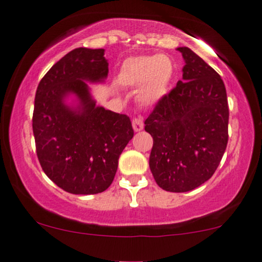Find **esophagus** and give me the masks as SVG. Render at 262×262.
Masks as SVG:
<instances>
[{"label":"esophagus","mask_w":262,"mask_h":262,"mask_svg":"<svg viewBox=\"0 0 262 262\" xmlns=\"http://www.w3.org/2000/svg\"><path fill=\"white\" fill-rule=\"evenodd\" d=\"M132 127H134V130L136 132L142 131L143 127H144V123H143V120L139 119V118H135V119L132 120Z\"/></svg>","instance_id":"esophagus-1"}]
</instances>
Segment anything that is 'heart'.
<instances>
[{"instance_id":"obj_1","label":"heart","mask_w":262,"mask_h":262,"mask_svg":"<svg viewBox=\"0 0 262 262\" xmlns=\"http://www.w3.org/2000/svg\"><path fill=\"white\" fill-rule=\"evenodd\" d=\"M174 71V62L166 55L139 56L121 64L117 81L132 88L141 85L137 100L142 105L152 106L167 95Z\"/></svg>"}]
</instances>
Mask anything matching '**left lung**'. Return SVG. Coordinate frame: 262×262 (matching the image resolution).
Wrapping results in <instances>:
<instances>
[{"label":"left lung","mask_w":262,"mask_h":262,"mask_svg":"<svg viewBox=\"0 0 262 262\" xmlns=\"http://www.w3.org/2000/svg\"><path fill=\"white\" fill-rule=\"evenodd\" d=\"M182 81L144 121L154 144L149 166L156 184L168 192H188L209 180L228 144L229 107L220 75L188 48Z\"/></svg>","instance_id":"left-lung-1"}]
</instances>
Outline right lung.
<instances>
[{
	"instance_id": "1",
	"label": "right lung",
	"mask_w": 262,
	"mask_h": 262,
	"mask_svg": "<svg viewBox=\"0 0 262 262\" xmlns=\"http://www.w3.org/2000/svg\"><path fill=\"white\" fill-rule=\"evenodd\" d=\"M103 49L78 48L59 59L39 82L32 126L44 173L73 194L106 191L118 160L134 137L130 118L96 106L88 83L108 75ZM75 96L76 105L66 99Z\"/></svg>"
}]
</instances>
